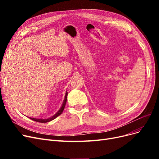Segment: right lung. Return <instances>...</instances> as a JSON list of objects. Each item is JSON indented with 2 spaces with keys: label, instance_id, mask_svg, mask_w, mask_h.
Masks as SVG:
<instances>
[{
  "label": "right lung",
  "instance_id": "obj_1",
  "mask_svg": "<svg viewBox=\"0 0 159 159\" xmlns=\"http://www.w3.org/2000/svg\"><path fill=\"white\" fill-rule=\"evenodd\" d=\"M67 96H68V91H66V95H65V98H64L63 103H62L61 107H60V109L58 111H57V112L55 115H53L52 117H51L50 118H48V119H36V118H32V117H29V118L31 119L32 120H33V121H35L36 122H39V123H48V122L52 121V120L56 119L57 116H59V115H61V113L63 112L64 107L66 106V102H67Z\"/></svg>",
  "mask_w": 159,
  "mask_h": 159
}]
</instances>
